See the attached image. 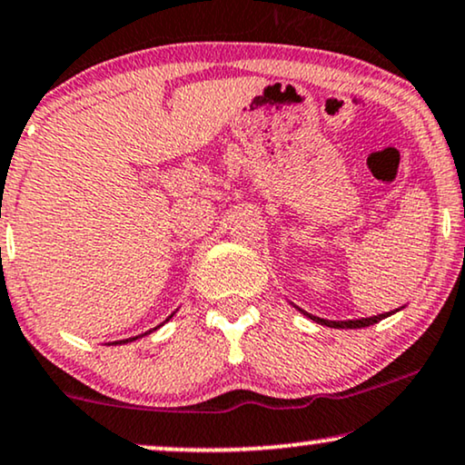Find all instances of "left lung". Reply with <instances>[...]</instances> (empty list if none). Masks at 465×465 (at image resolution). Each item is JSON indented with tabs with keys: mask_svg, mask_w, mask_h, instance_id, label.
Returning a JSON list of instances; mask_svg holds the SVG:
<instances>
[{
	"mask_svg": "<svg viewBox=\"0 0 465 465\" xmlns=\"http://www.w3.org/2000/svg\"><path fill=\"white\" fill-rule=\"evenodd\" d=\"M308 314V312H306ZM391 312H385V314H379V317H368V319H357V321H327V319H319V317H312V314H308L312 321H317L321 325H327V327H338V330H357V327H370L374 323H379L385 317H389Z\"/></svg>",
	"mask_w": 465,
	"mask_h": 465,
	"instance_id": "obj_1",
	"label": "left lung"
}]
</instances>
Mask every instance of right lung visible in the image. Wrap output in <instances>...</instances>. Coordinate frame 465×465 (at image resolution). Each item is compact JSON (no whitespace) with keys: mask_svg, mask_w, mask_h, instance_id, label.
<instances>
[{"mask_svg":"<svg viewBox=\"0 0 465 465\" xmlns=\"http://www.w3.org/2000/svg\"><path fill=\"white\" fill-rule=\"evenodd\" d=\"M129 340H135V338H129ZM129 340H121V342L125 344V342H129ZM113 344H119V342H113Z\"/></svg>","mask_w":465,"mask_h":465,"instance_id":"obj_1","label":"right lung"}]
</instances>
